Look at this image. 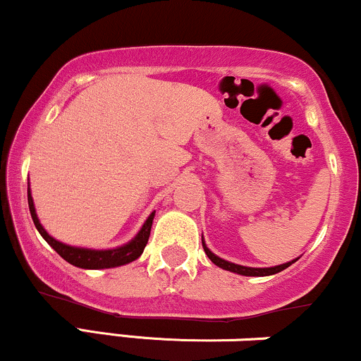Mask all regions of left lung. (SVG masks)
Segmentation results:
<instances>
[{"instance_id":"1","label":"left lung","mask_w":361,"mask_h":361,"mask_svg":"<svg viewBox=\"0 0 361 361\" xmlns=\"http://www.w3.org/2000/svg\"><path fill=\"white\" fill-rule=\"evenodd\" d=\"M202 248H204L206 255L209 257V260L213 262L214 265H218L219 269L230 270V272H235V274H240V275H247V277H265V275L279 274V272H282V270H286L287 267H290L295 262V260H292V262H287V264H282V265H277V267H269V269H253V267L236 265V264H231V262H228V260H223V258L216 257L214 253L206 247L204 240H202Z\"/></svg>"}]
</instances>
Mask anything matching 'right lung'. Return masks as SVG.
Here are the masks:
<instances>
[{"label":"right lung","instance_id":"obj_1","mask_svg":"<svg viewBox=\"0 0 361 361\" xmlns=\"http://www.w3.org/2000/svg\"><path fill=\"white\" fill-rule=\"evenodd\" d=\"M28 207H30V214H32L33 223H35V228L38 230V233L44 236L47 243H49L50 247H52L55 252L63 258V260L69 262L71 265L79 267V269H91V270L113 269V267L126 265L130 264V262L137 260L147 247L148 236H150V230H152V223H154V216H155V211H154V213L148 216L147 221L143 223L142 230L138 231V235L131 241H128L126 245H123V247L111 248V250H91V248L71 247V245H66L62 243V241H57L55 238H52V236L45 231V228L42 226L40 221H38L32 194H30V188H28Z\"/></svg>","mask_w":361,"mask_h":361}]
</instances>
